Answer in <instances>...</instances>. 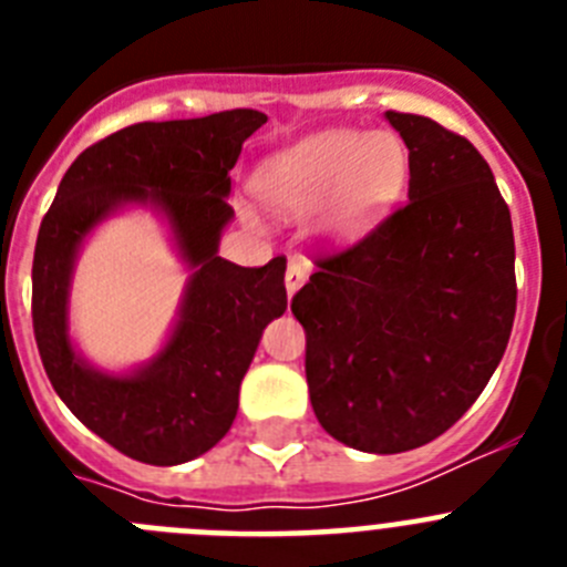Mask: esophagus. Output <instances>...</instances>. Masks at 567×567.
Masks as SVG:
<instances>
[{"label": "esophagus", "mask_w": 567, "mask_h": 567, "mask_svg": "<svg viewBox=\"0 0 567 567\" xmlns=\"http://www.w3.org/2000/svg\"><path fill=\"white\" fill-rule=\"evenodd\" d=\"M307 278H309V269L303 267V264H298V260H292V264H289V269H287V295H289V300H292V295L298 292L303 284H307Z\"/></svg>", "instance_id": "obj_1"}]
</instances>
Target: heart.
Wrapping results in <instances>:
<instances>
[{
	"instance_id": "obj_1",
	"label": "heart",
	"mask_w": 567,
	"mask_h": 567,
	"mask_svg": "<svg viewBox=\"0 0 567 567\" xmlns=\"http://www.w3.org/2000/svg\"><path fill=\"white\" fill-rule=\"evenodd\" d=\"M409 173L412 155L398 133L320 130L267 155L255 193L280 218H307L323 206V238L349 247L398 209Z\"/></svg>"
}]
</instances>
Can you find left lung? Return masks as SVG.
<instances>
[{"instance_id":"1","label":"left lung","mask_w":567,"mask_h":567,"mask_svg":"<svg viewBox=\"0 0 567 567\" xmlns=\"http://www.w3.org/2000/svg\"><path fill=\"white\" fill-rule=\"evenodd\" d=\"M412 155L409 204L318 260L292 298L307 383L338 443L398 454L432 443L480 398L517 312L508 204L477 147L385 110Z\"/></svg>"}]
</instances>
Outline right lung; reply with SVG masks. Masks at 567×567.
Wrapping results in <instances>:
<instances>
[{"mask_svg":"<svg viewBox=\"0 0 567 567\" xmlns=\"http://www.w3.org/2000/svg\"><path fill=\"white\" fill-rule=\"evenodd\" d=\"M260 124L258 110H224L118 130L70 164L39 227L33 332L44 372L90 432L138 463H189L229 432L260 334L287 312V260L249 269L218 255L235 218L229 169ZM130 208L163 218L190 278L163 349L110 373L69 334V289L89 235Z\"/></svg>","mask_w":567,"mask_h":567,"instance_id":"add662e5","label":"right lung"}]
</instances>
